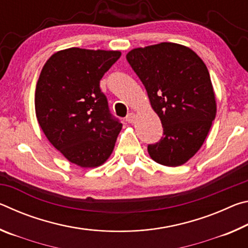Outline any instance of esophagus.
Returning <instances> with one entry per match:
<instances>
[{"label":"esophagus","instance_id":"34e87169","mask_svg":"<svg viewBox=\"0 0 248 248\" xmlns=\"http://www.w3.org/2000/svg\"><path fill=\"white\" fill-rule=\"evenodd\" d=\"M125 120H127L129 124L134 123V120H136V115H134L133 112H130V114H128V116L125 117Z\"/></svg>","mask_w":248,"mask_h":248}]
</instances>
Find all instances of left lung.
Here are the masks:
<instances>
[{
  "label": "left lung",
  "mask_w": 248,
  "mask_h": 248,
  "mask_svg": "<svg viewBox=\"0 0 248 248\" xmlns=\"http://www.w3.org/2000/svg\"><path fill=\"white\" fill-rule=\"evenodd\" d=\"M127 61L162 123L161 140L148 145L151 158L165 166L184 164L198 152L216 118L207 66L191 49L173 43L133 49Z\"/></svg>",
  "instance_id": "8db88e82"
}]
</instances>
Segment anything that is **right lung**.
I'll return each mask as SVG.
<instances>
[{
    "label": "right lung",
    "instance_id": "right-lung-1",
    "mask_svg": "<svg viewBox=\"0 0 248 248\" xmlns=\"http://www.w3.org/2000/svg\"><path fill=\"white\" fill-rule=\"evenodd\" d=\"M120 56L70 48L52 54L41 70L37 119L50 143L73 164L97 167L115 148L123 124L110 114L99 82Z\"/></svg>",
    "mask_w": 248,
    "mask_h": 248
}]
</instances>
